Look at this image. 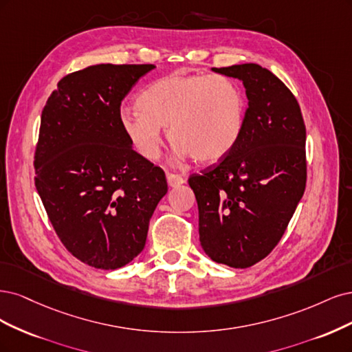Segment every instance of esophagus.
Returning <instances> with one entry per match:
<instances>
[{
  "mask_svg": "<svg viewBox=\"0 0 352 352\" xmlns=\"http://www.w3.org/2000/svg\"><path fill=\"white\" fill-rule=\"evenodd\" d=\"M166 179L169 187H179L181 184L186 183V179L177 174H166Z\"/></svg>",
  "mask_w": 352,
  "mask_h": 352,
  "instance_id": "34e87169",
  "label": "esophagus"
}]
</instances>
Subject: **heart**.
Here are the masks:
<instances>
[{
    "label": "heart",
    "mask_w": 352,
    "mask_h": 352,
    "mask_svg": "<svg viewBox=\"0 0 352 352\" xmlns=\"http://www.w3.org/2000/svg\"><path fill=\"white\" fill-rule=\"evenodd\" d=\"M138 108L122 109L120 122L149 161L161 155L165 127L178 160L218 161L240 139L245 121L243 90L225 76L169 74L144 90Z\"/></svg>",
    "instance_id": "1"
}]
</instances>
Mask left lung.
Here are the masks:
<instances>
[{
    "mask_svg": "<svg viewBox=\"0 0 352 352\" xmlns=\"http://www.w3.org/2000/svg\"><path fill=\"white\" fill-rule=\"evenodd\" d=\"M241 80L244 129L218 165L192 174L199 235L217 263L250 267L279 243L305 190V126L297 99L262 65L212 69Z\"/></svg>",
    "mask_w": 352,
    "mask_h": 352,
    "instance_id": "obj_1",
    "label": "left lung"
}]
</instances>
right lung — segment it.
<instances>
[{
  "label": "right lung",
  "instance_id": "1",
  "mask_svg": "<svg viewBox=\"0 0 352 352\" xmlns=\"http://www.w3.org/2000/svg\"><path fill=\"white\" fill-rule=\"evenodd\" d=\"M152 64H98L65 76L43 107L35 186L56 235L74 257L105 270L146 244L166 195L165 173L133 151L121 100Z\"/></svg>",
  "mask_w": 352,
  "mask_h": 352
}]
</instances>
